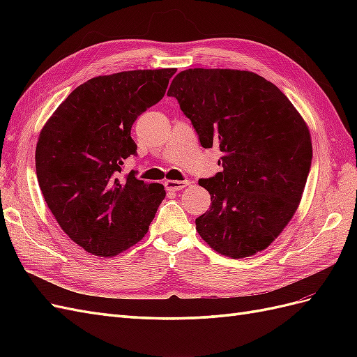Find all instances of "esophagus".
I'll use <instances>...</instances> for the list:
<instances>
[{
    "label": "esophagus",
    "mask_w": 357,
    "mask_h": 357,
    "mask_svg": "<svg viewBox=\"0 0 357 357\" xmlns=\"http://www.w3.org/2000/svg\"><path fill=\"white\" fill-rule=\"evenodd\" d=\"M189 180H167L165 181V188L168 189V190H181V189H185L188 185H189Z\"/></svg>",
    "instance_id": "34e87169"
}]
</instances>
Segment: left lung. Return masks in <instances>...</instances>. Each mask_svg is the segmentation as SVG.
<instances>
[{
	"label": "left lung",
	"instance_id": "obj_1",
	"mask_svg": "<svg viewBox=\"0 0 357 357\" xmlns=\"http://www.w3.org/2000/svg\"><path fill=\"white\" fill-rule=\"evenodd\" d=\"M204 149L222 172L198 183L211 197L195 220L201 238L232 259L275 241L296 213L311 167L310 129L287 96L252 71L189 68L171 82Z\"/></svg>",
	"mask_w": 357,
	"mask_h": 357
}]
</instances>
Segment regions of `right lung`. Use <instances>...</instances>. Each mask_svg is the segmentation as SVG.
<instances>
[{
    "label": "right lung",
    "instance_id": "obj_1",
    "mask_svg": "<svg viewBox=\"0 0 357 357\" xmlns=\"http://www.w3.org/2000/svg\"><path fill=\"white\" fill-rule=\"evenodd\" d=\"M176 68L98 75L75 88L43 126L36 149L38 185L61 229L86 252L110 257L149 231L165 189L134 172L135 119L165 95Z\"/></svg>",
    "mask_w": 357,
    "mask_h": 357
}]
</instances>
